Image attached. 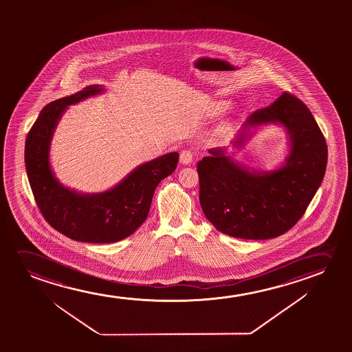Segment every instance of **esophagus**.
I'll use <instances>...</instances> for the list:
<instances>
[{
	"label": "esophagus",
	"mask_w": 352,
	"mask_h": 352,
	"mask_svg": "<svg viewBox=\"0 0 352 352\" xmlns=\"http://www.w3.org/2000/svg\"><path fill=\"white\" fill-rule=\"evenodd\" d=\"M193 151L190 149H184L180 153V162L183 164H190L192 162Z\"/></svg>",
	"instance_id": "1"
}]
</instances>
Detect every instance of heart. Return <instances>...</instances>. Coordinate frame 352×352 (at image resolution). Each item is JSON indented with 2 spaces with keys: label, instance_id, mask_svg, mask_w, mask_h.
I'll return each instance as SVG.
<instances>
[{
  "label": "heart",
  "instance_id": "heart-1",
  "mask_svg": "<svg viewBox=\"0 0 352 352\" xmlns=\"http://www.w3.org/2000/svg\"><path fill=\"white\" fill-rule=\"evenodd\" d=\"M227 108V103H225V102H222V103H217V104H215V107H214V113H220V111H225Z\"/></svg>",
  "mask_w": 352,
  "mask_h": 352
}]
</instances>
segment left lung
Segmentation results:
<instances>
[{
  "mask_svg": "<svg viewBox=\"0 0 352 352\" xmlns=\"http://www.w3.org/2000/svg\"><path fill=\"white\" fill-rule=\"evenodd\" d=\"M279 122L287 130L286 164L270 173H250L222 148L209 149L197 164L199 202L217 231L241 239L281 236L300 220L322 183L327 144L308 107L285 91L270 106L254 111L246 127ZM243 135L234 144L241 146Z\"/></svg>",
  "mask_w": 352,
  "mask_h": 352,
  "instance_id": "obj_1",
  "label": "left lung"
}]
</instances>
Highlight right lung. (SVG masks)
<instances>
[{
    "mask_svg": "<svg viewBox=\"0 0 352 352\" xmlns=\"http://www.w3.org/2000/svg\"><path fill=\"white\" fill-rule=\"evenodd\" d=\"M97 85L52 102L39 113L25 143V166L39 212L63 236L82 243H114L131 236L146 220L155 188L173 173L178 153L162 155L135 168L119 185L96 195L65 188L49 164V145L60 116L69 104L96 95Z\"/></svg>",
    "mask_w": 352,
    "mask_h": 352,
    "instance_id": "add662e5",
    "label": "right lung"
}]
</instances>
